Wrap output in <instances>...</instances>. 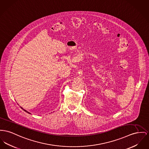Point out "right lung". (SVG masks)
Here are the masks:
<instances>
[{
	"label": "right lung",
	"mask_w": 149,
	"mask_h": 149,
	"mask_svg": "<svg viewBox=\"0 0 149 149\" xmlns=\"http://www.w3.org/2000/svg\"><path fill=\"white\" fill-rule=\"evenodd\" d=\"M21 107V109H23V110H24V111H25V112H27V113H29V114H30V112H28V111H26V110H25V109H22V107Z\"/></svg>",
	"instance_id": "add662e5"
}]
</instances>
